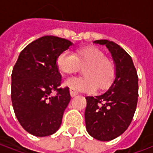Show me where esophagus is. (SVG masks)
<instances>
[{"label": "esophagus", "mask_w": 153, "mask_h": 153, "mask_svg": "<svg viewBox=\"0 0 153 153\" xmlns=\"http://www.w3.org/2000/svg\"><path fill=\"white\" fill-rule=\"evenodd\" d=\"M70 96L72 97H75L76 95H78V92H76V91H74V90L73 89H70Z\"/></svg>", "instance_id": "obj_1"}]
</instances>
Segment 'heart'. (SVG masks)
Masks as SVG:
<instances>
[{
  "instance_id": "b5f03b06",
  "label": "heart",
  "mask_w": 153,
  "mask_h": 153,
  "mask_svg": "<svg viewBox=\"0 0 153 153\" xmlns=\"http://www.w3.org/2000/svg\"><path fill=\"white\" fill-rule=\"evenodd\" d=\"M56 65L61 73L72 74L83 68V77H72L65 80L64 85L78 92L93 93L108 88L114 82L116 70L114 63L105 56L98 48L85 47L76 52L66 50L56 59Z\"/></svg>"
}]
</instances>
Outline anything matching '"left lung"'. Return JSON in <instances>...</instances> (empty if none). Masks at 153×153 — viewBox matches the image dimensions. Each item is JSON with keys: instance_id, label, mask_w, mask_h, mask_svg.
Returning a JSON list of instances; mask_svg holds the SVG:
<instances>
[{"instance_id": "1", "label": "left lung", "mask_w": 153, "mask_h": 153, "mask_svg": "<svg viewBox=\"0 0 153 153\" xmlns=\"http://www.w3.org/2000/svg\"><path fill=\"white\" fill-rule=\"evenodd\" d=\"M93 43L107 47L116 75L106 93L86 97V129L93 138L110 141L121 135L133 120L138 102V78L132 58L118 44L108 40H97Z\"/></svg>"}]
</instances>
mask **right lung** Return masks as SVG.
<instances>
[{
  "label": "right lung",
  "mask_w": 153,
  "mask_h": 153,
  "mask_svg": "<svg viewBox=\"0 0 153 153\" xmlns=\"http://www.w3.org/2000/svg\"><path fill=\"white\" fill-rule=\"evenodd\" d=\"M72 44L55 36L42 37L25 47L13 68L12 106L22 127L34 136L53 134L61 125L70 94L68 87L60 88L56 59Z\"/></svg>",
  "instance_id": "add662e5"
}]
</instances>
